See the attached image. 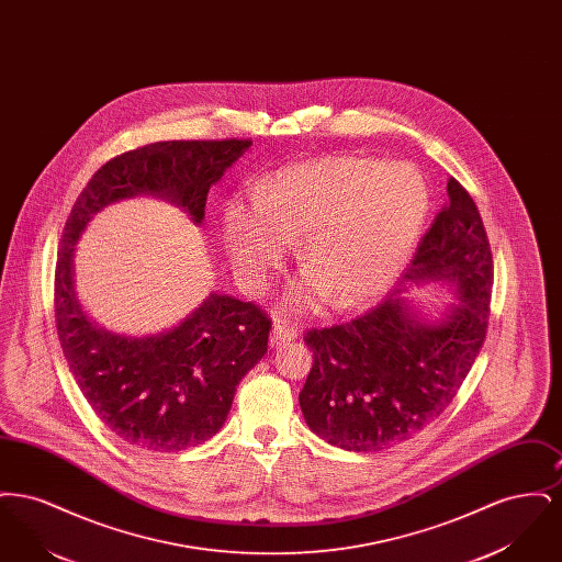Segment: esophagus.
Here are the masks:
<instances>
[{"instance_id":"esophagus-1","label":"esophagus","mask_w":562,"mask_h":562,"mask_svg":"<svg viewBox=\"0 0 562 562\" xmlns=\"http://www.w3.org/2000/svg\"><path fill=\"white\" fill-rule=\"evenodd\" d=\"M296 337V328L291 326V324H286V322H276L273 326H271V333H269V344L273 346V348H278V346H282V344H286V341H291Z\"/></svg>"}]
</instances>
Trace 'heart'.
Masks as SVG:
<instances>
[{"mask_svg":"<svg viewBox=\"0 0 562 562\" xmlns=\"http://www.w3.org/2000/svg\"><path fill=\"white\" fill-rule=\"evenodd\" d=\"M429 211L424 177L408 164L326 156L280 168L250 191V213L232 206L225 250L241 282L259 289L280 268L286 244L303 236L294 291L299 307L330 293L358 305L385 293L406 268Z\"/></svg>","mask_w":562,"mask_h":562,"instance_id":"b5f03b06","label":"heart"}]
</instances>
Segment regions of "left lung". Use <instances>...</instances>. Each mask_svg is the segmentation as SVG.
Listing matches in <instances>:
<instances>
[{"label": "left lung", "mask_w": 562, "mask_h": 562, "mask_svg": "<svg viewBox=\"0 0 562 562\" xmlns=\"http://www.w3.org/2000/svg\"><path fill=\"white\" fill-rule=\"evenodd\" d=\"M447 193L401 284L449 282L461 305L426 324L396 289L362 316L303 337L314 364L299 404L310 429L335 447L383 451L428 428L453 402L486 339L491 246L474 200L454 177Z\"/></svg>", "instance_id": "1"}]
</instances>
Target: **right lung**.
Wrapping results in <instances>:
<instances>
[{
  "label": "right lung",
  "instance_id": "add662e5",
  "mask_svg": "<svg viewBox=\"0 0 562 562\" xmlns=\"http://www.w3.org/2000/svg\"><path fill=\"white\" fill-rule=\"evenodd\" d=\"M252 145L250 138L158 140L103 164L63 229L54 271V321L69 371L113 434L147 451H183L221 429L236 385L268 351V314L252 301L211 294L170 333L124 339L81 314L74 250L90 216L115 200L156 193L204 218L211 186Z\"/></svg>",
  "mask_w": 562,
  "mask_h": 562
}]
</instances>
